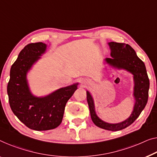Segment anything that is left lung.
<instances>
[{"instance_id":"obj_1","label":"left lung","mask_w":157,"mask_h":157,"mask_svg":"<svg viewBox=\"0 0 157 157\" xmlns=\"http://www.w3.org/2000/svg\"><path fill=\"white\" fill-rule=\"evenodd\" d=\"M109 44L111 49L112 58H107L106 61L114 67L127 70L134 75V96L136 100L134 110L129 118L123 122L110 124L104 122L96 115L93 99L89 92H86V100L90 108L91 118L97 127L107 130L118 131L130 125L138 118L142 110L144 109L148 100L149 79L145 65L137 57L135 50L129 44L114 41L110 42Z\"/></svg>"}]
</instances>
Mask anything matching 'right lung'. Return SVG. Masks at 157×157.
Returning <instances> with one entry per match:
<instances>
[{
	"mask_svg": "<svg viewBox=\"0 0 157 157\" xmlns=\"http://www.w3.org/2000/svg\"><path fill=\"white\" fill-rule=\"evenodd\" d=\"M46 45L42 42L25 46L10 69L7 92L11 110L21 122L30 129L41 131L56 128L61 123L67 101L78 87L72 85L59 89L43 98L32 95L28 87L26 74Z\"/></svg>",
	"mask_w": 157,
	"mask_h": 157,
	"instance_id": "obj_1",
	"label": "right lung"
}]
</instances>
